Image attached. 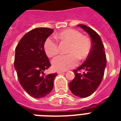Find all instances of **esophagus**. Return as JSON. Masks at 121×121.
Masks as SVG:
<instances>
[{"instance_id":"esophagus-1","label":"esophagus","mask_w":121,"mask_h":121,"mask_svg":"<svg viewBox=\"0 0 121 121\" xmlns=\"http://www.w3.org/2000/svg\"><path fill=\"white\" fill-rule=\"evenodd\" d=\"M64 73V72H63V71H57V73L58 74H61V73Z\"/></svg>"}]
</instances>
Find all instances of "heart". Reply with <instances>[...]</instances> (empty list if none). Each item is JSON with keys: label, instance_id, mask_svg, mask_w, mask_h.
<instances>
[{"label": "heart", "instance_id": "obj_1", "mask_svg": "<svg viewBox=\"0 0 121 121\" xmlns=\"http://www.w3.org/2000/svg\"><path fill=\"white\" fill-rule=\"evenodd\" d=\"M57 38L61 42L69 44L66 55H59L51 63L57 70H67L77 65L78 58L83 60L88 56L91 49V43L86 37L75 29H66L59 33ZM44 49L48 56L53 57L59 53L58 44L51 37L44 42Z\"/></svg>", "mask_w": 121, "mask_h": 121}]
</instances>
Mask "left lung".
<instances>
[{
    "label": "left lung",
    "instance_id": "8db88e82",
    "mask_svg": "<svg viewBox=\"0 0 121 121\" xmlns=\"http://www.w3.org/2000/svg\"><path fill=\"white\" fill-rule=\"evenodd\" d=\"M88 33L92 39V48L86 60L77 70H74V79L69 83L71 92L80 97L91 95L100 84L106 67V56L101 38L95 31L90 27L78 24ZM84 71L83 74L79 72Z\"/></svg>",
    "mask_w": 121,
    "mask_h": 121
}]
</instances>
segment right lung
I'll return each mask as SVG.
<instances>
[{"label":"right lung","mask_w":121,"mask_h":121,"mask_svg":"<svg viewBox=\"0 0 121 121\" xmlns=\"http://www.w3.org/2000/svg\"><path fill=\"white\" fill-rule=\"evenodd\" d=\"M53 29L38 27L27 33L16 48L14 67L20 84L35 98L45 97L53 88L55 73L45 75L44 71L51 66L44 44Z\"/></svg>","instance_id":"right-lung-1"}]
</instances>
